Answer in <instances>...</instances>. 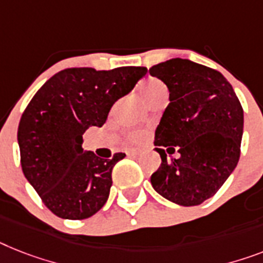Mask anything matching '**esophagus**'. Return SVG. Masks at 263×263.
I'll list each match as a JSON object with an SVG mask.
<instances>
[{
    "mask_svg": "<svg viewBox=\"0 0 263 263\" xmlns=\"http://www.w3.org/2000/svg\"><path fill=\"white\" fill-rule=\"evenodd\" d=\"M141 153V149H137V147H130L126 151L127 156H138Z\"/></svg>",
    "mask_w": 263,
    "mask_h": 263,
    "instance_id": "34e87169",
    "label": "esophagus"
}]
</instances>
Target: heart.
Instances as JSON below:
<instances>
[{
	"mask_svg": "<svg viewBox=\"0 0 263 263\" xmlns=\"http://www.w3.org/2000/svg\"><path fill=\"white\" fill-rule=\"evenodd\" d=\"M140 91L146 98V101H149L151 103H156L158 99L166 98V95H168V88H166L165 84L156 78H147L144 82H141ZM145 138H146L145 130H130L126 134V140L132 144H140Z\"/></svg>",
	"mask_w": 263,
	"mask_h": 263,
	"instance_id": "heart-1",
	"label": "heart"
}]
</instances>
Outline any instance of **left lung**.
Listing matches in <instances>:
<instances>
[{"mask_svg": "<svg viewBox=\"0 0 263 263\" xmlns=\"http://www.w3.org/2000/svg\"><path fill=\"white\" fill-rule=\"evenodd\" d=\"M149 72L166 84L171 101L156 129L161 166L151 183L176 204L199 205L218 192L239 161L243 108L214 68L176 58ZM175 151L179 158H166Z\"/></svg>", "mask_w": 263, "mask_h": 263, "instance_id": "1", "label": "left lung"}]
</instances>
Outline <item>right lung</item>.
Here are the masks:
<instances>
[{"label": "right lung", "mask_w": 263, "mask_h": 263, "mask_svg": "<svg viewBox=\"0 0 263 263\" xmlns=\"http://www.w3.org/2000/svg\"><path fill=\"white\" fill-rule=\"evenodd\" d=\"M146 72V67L66 68L47 80L24 110L17 132L21 168L56 216L82 220L105 205L112 168L126 155L98 157L82 147L83 133L101 127L116 101Z\"/></svg>", "instance_id": "1"}]
</instances>
